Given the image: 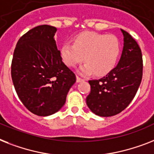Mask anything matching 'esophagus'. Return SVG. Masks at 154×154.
<instances>
[{
  "label": "esophagus",
  "instance_id": "esophagus-1",
  "mask_svg": "<svg viewBox=\"0 0 154 154\" xmlns=\"http://www.w3.org/2000/svg\"><path fill=\"white\" fill-rule=\"evenodd\" d=\"M81 81H83V79H81V77H77V83H80V82H81Z\"/></svg>",
  "mask_w": 154,
  "mask_h": 154
}]
</instances>
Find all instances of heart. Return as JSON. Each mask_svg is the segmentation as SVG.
Returning <instances> with one entry per match:
<instances>
[{
    "mask_svg": "<svg viewBox=\"0 0 154 154\" xmlns=\"http://www.w3.org/2000/svg\"><path fill=\"white\" fill-rule=\"evenodd\" d=\"M120 52V44L114 35L86 32L73 38V43L65 42L60 49L62 62L74 67L85 60L79 67L81 74L94 73L97 77L105 76L116 66Z\"/></svg>",
    "mask_w": 154,
    "mask_h": 154,
    "instance_id": "obj_1",
    "label": "heart"
}]
</instances>
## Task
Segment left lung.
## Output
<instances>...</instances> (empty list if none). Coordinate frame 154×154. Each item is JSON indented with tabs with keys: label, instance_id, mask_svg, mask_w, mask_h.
<instances>
[{
	"label": "left lung",
	"instance_id": "1",
	"mask_svg": "<svg viewBox=\"0 0 154 154\" xmlns=\"http://www.w3.org/2000/svg\"><path fill=\"white\" fill-rule=\"evenodd\" d=\"M123 47L119 62L105 77L88 81L91 92L86 103L92 112L102 117L120 113L129 105L142 78V51L132 36L121 29Z\"/></svg>",
	"mask_w": 154,
	"mask_h": 154
}]
</instances>
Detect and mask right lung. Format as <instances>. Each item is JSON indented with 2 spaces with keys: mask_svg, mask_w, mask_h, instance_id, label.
<instances>
[{
  "mask_svg": "<svg viewBox=\"0 0 154 154\" xmlns=\"http://www.w3.org/2000/svg\"><path fill=\"white\" fill-rule=\"evenodd\" d=\"M56 32L47 24L34 27L19 39L13 53L11 73L17 96L38 116L58 112L76 82L73 72L62 62Z\"/></svg>",
  "mask_w": 154,
  "mask_h": 154,
  "instance_id": "1",
  "label": "right lung"
}]
</instances>
